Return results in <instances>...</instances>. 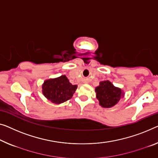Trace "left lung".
Returning a JSON list of instances; mask_svg holds the SVG:
<instances>
[{"label": "left lung", "instance_id": "left-lung-1", "mask_svg": "<svg viewBox=\"0 0 158 158\" xmlns=\"http://www.w3.org/2000/svg\"><path fill=\"white\" fill-rule=\"evenodd\" d=\"M96 98L103 108H110L119 102L124 94L120 88L114 86L109 81H103L96 87Z\"/></svg>", "mask_w": 158, "mask_h": 158}]
</instances>
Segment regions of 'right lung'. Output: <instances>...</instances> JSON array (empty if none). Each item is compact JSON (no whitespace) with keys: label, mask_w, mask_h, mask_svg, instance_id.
<instances>
[{"label":"right lung","mask_w":158,"mask_h":158,"mask_svg":"<svg viewBox=\"0 0 158 158\" xmlns=\"http://www.w3.org/2000/svg\"><path fill=\"white\" fill-rule=\"evenodd\" d=\"M42 94L53 103L60 104L72 97L77 85H72L65 75L45 80L42 84Z\"/></svg>","instance_id":"1"}]
</instances>
